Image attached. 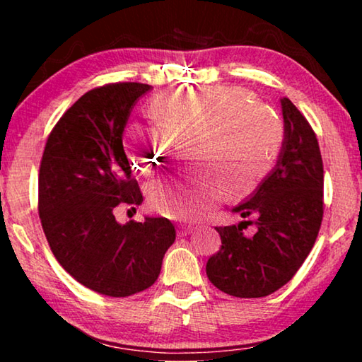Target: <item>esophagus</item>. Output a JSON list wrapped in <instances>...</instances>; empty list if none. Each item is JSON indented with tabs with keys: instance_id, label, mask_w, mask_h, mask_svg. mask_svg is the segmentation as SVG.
Masks as SVG:
<instances>
[{
	"instance_id": "1",
	"label": "esophagus",
	"mask_w": 362,
	"mask_h": 362,
	"mask_svg": "<svg viewBox=\"0 0 362 362\" xmlns=\"http://www.w3.org/2000/svg\"><path fill=\"white\" fill-rule=\"evenodd\" d=\"M192 233H193V226H189V225H180L179 228H177V235H179L180 238L192 235Z\"/></svg>"
}]
</instances>
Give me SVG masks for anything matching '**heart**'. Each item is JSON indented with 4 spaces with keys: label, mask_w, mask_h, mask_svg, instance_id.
<instances>
[{
    "label": "heart",
    "mask_w": 362,
    "mask_h": 362,
    "mask_svg": "<svg viewBox=\"0 0 362 362\" xmlns=\"http://www.w3.org/2000/svg\"><path fill=\"white\" fill-rule=\"evenodd\" d=\"M150 115L155 122L132 121L124 131L127 159L142 175L166 164L173 140H192L189 156L222 174L230 188H246L268 173L283 142L274 110L240 88H177L158 95ZM146 198L159 216L187 220L212 204L216 189L198 168L153 182Z\"/></svg>",
    "instance_id": "obj_1"
}]
</instances>
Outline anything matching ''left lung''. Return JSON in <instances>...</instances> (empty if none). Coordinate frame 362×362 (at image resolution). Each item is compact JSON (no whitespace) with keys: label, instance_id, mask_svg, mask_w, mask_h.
I'll return each instance as SVG.
<instances>
[{"label":"left lung","instance_id":"8db88e82","mask_svg":"<svg viewBox=\"0 0 362 362\" xmlns=\"http://www.w3.org/2000/svg\"><path fill=\"white\" fill-rule=\"evenodd\" d=\"M284 140L276 166L231 212L255 218L217 226L222 247L206 265L211 283L240 298H259L289 283L302 267L322 220V158L315 131L297 107L283 97Z\"/></svg>","mask_w":362,"mask_h":362}]
</instances>
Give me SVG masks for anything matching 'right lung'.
Segmentation results:
<instances>
[{
    "label": "right lung",
    "instance_id": "1",
    "mask_svg": "<svg viewBox=\"0 0 362 362\" xmlns=\"http://www.w3.org/2000/svg\"><path fill=\"white\" fill-rule=\"evenodd\" d=\"M148 84L116 83L86 93L59 119L42 153L38 211L51 250L78 283L108 297L155 284L175 241L164 217L119 223V204L144 196L122 146V132ZM134 209V207H132Z\"/></svg>",
    "mask_w": 362,
    "mask_h": 362
}]
</instances>
